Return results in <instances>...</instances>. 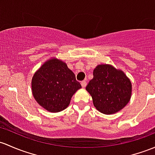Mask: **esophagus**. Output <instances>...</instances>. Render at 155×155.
Wrapping results in <instances>:
<instances>
[{"label": "esophagus", "instance_id": "1", "mask_svg": "<svg viewBox=\"0 0 155 155\" xmlns=\"http://www.w3.org/2000/svg\"><path fill=\"white\" fill-rule=\"evenodd\" d=\"M81 86H82L83 88H85L86 86V81H84L81 82Z\"/></svg>", "mask_w": 155, "mask_h": 155}]
</instances>
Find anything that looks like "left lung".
<instances>
[{"label":"left lung","instance_id":"8db88e82","mask_svg":"<svg viewBox=\"0 0 155 155\" xmlns=\"http://www.w3.org/2000/svg\"><path fill=\"white\" fill-rule=\"evenodd\" d=\"M93 79L86 87L96 109L112 114L123 109L130 101L131 82L120 69L111 64H99L93 71Z\"/></svg>","mask_w":155,"mask_h":155}]
</instances>
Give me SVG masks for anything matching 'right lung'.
<instances>
[{
	"instance_id": "obj_1",
	"label": "right lung",
	"mask_w": 155,
	"mask_h": 155,
	"mask_svg": "<svg viewBox=\"0 0 155 155\" xmlns=\"http://www.w3.org/2000/svg\"><path fill=\"white\" fill-rule=\"evenodd\" d=\"M81 88L67 64L55 57L47 60L33 74L31 92L41 107L49 112L64 110Z\"/></svg>"
}]
</instances>
